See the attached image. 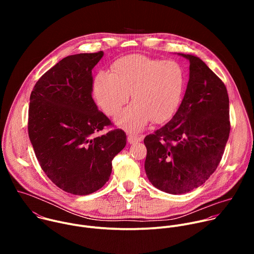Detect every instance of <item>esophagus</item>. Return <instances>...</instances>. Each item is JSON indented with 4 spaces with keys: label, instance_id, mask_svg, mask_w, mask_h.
I'll use <instances>...</instances> for the list:
<instances>
[{
    "label": "esophagus",
    "instance_id": "obj_1",
    "mask_svg": "<svg viewBox=\"0 0 254 254\" xmlns=\"http://www.w3.org/2000/svg\"><path fill=\"white\" fill-rule=\"evenodd\" d=\"M142 136H140V135H135V134H128L127 135V140H128V142L129 143H137V142H139V141H141L142 140Z\"/></svg>",
    "mask_w": 254,
    "mask_h": 254
}]
</instances>
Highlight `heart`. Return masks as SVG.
<instances>
[{"mask_svg":"<svg viewBox=\"0 0 254 254\" xmlns=\"http://www.w3.org/2000/svg\"><path fill=\"white\" fill-rule=\"evenodd\" d=\"M186 72L175 60L128 55L118 60L111 72H100L93 82V93L107 116H116L127 102L132 103L117 117L123 129L136 132L152 121L162 124L179 110L186 88Z\"/></svg>","mask_w":254,"mask_h":254,"instance_id":"heart-1","label":"heart"}]
</instances>
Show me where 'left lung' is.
Wrapping results in <instances>:
<instances>
[{
    "instance_id": "8db88e82",
    "label": "left lung",
    "mask_w": 254,
    "mask_h": 254,
    "mask_svg": "<svg viewBox=\"0 0 254 254\" xmlns=\"http://www.w3.org/2000/svg\"><path fill=\"white\" fill-rule=\"evenodd\" d=\"M179 55L190 62L182 103L168 124L143 139L149 181L174 195L206 182L222 159L230 132L226 86L199 57Z\"/></svg>"
}]
</instances>
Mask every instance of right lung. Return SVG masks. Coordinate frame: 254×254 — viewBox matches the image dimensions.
Listing matches in <instances>:
<instances>
[{"instance_id":"right-lung-1","label":"right lung","mask_w":254,"mask_h":254,"mask_svg":"<svg viewBox=\"0 0 254 254\" xmlns=\"http://www.w3.org/2000/svg\"><path fill=\"white\" fill-rule=\"evenodd\" d=\"M103 56L70 55L36 82L29 105L28 132L42 170L63 191L88 195L100 189L112 174L114 158L126 147L127 135L112 126L92 98V69Z\"/></svg>"}]
</instances>
